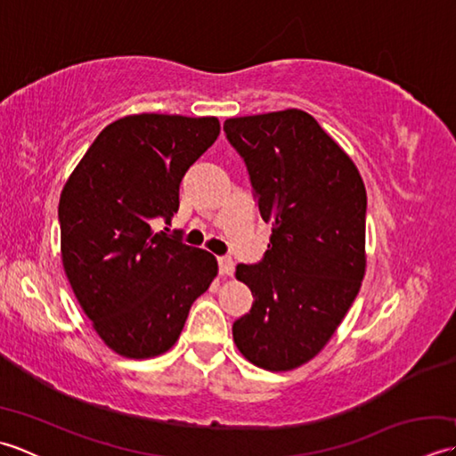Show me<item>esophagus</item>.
Here are the masks:
<instances>
[{"label":"esophagus","instance_id":"1","mask_svg":"<svg viewBox=\"0 0 456 456\" xmlns=\"http://www.w3.org/2000/svg\"><path fill=\"white\" fill-rule=\"evenodd\" d=\"M219 270H221V274H223V276H231V274H233V270H235L233 258H229V256H221V258H219Z\"/></svg>","mask_w":456,"mask_h":456}]
</instances>
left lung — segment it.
Segmentation results:
<instances>
[{
    "label": "left lung",
    "mask_w": 456,
    "mask_h": 456,
    "mask_svg": "<svg viewBox=\"0 0 456 456\" xmlns=\"http://www.w3.org/2000/svg\"><path fill=\"white\" fill-rule=\"evenodd\" d=\"M260 216L263 263L239 265L255 304L233 323L248 362L286 372L312 361L341 325L366 273V190L351 157L302 110L227 119Z\"/></svg>",
    "instance_id": "left-lung-1"
}]
</instances>
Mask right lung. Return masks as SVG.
Listing matches in <instances>:
<instances>
[{
    "label": "right lung",
    "instance_id": "1",
    "mask_svg": "<svg viewBox=\"0 0 456 456\" xmlns=\"http://www.w3.org/2000/svg\"><path fill=\"white\" fill-rule=\"evenodd\" d=\"M217 118L137 113L110 123L66 180L62 266L82 312L113 353L152 358L174 346L217 258L154 233L180 206L183 174L219 137Z\"/></svg>",
    "mask_w": 456,
    "mask_h": 456
}]
</instances>
